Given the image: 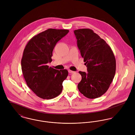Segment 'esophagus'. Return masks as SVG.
Masks as SVG:
<instances>
[{
  "instance_id": "esophagus-1",
  "label": "esophagus",
  "mask_w": 135,
  "mask_h": 135,
  "mask_svg": "<svg viewBox=\"0 0 135 135\" xmlns=\"http://www.w3.org/2000/svg\"><path fill=\"white\" fill-rule=\"evenodd\" d=\"M68 72H69V73H71V74H73V73H74L75 72L74 71H73L70 70H68Z\"/></svg>"
}]
</instances>
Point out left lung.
Returning <instances> with one entry per match:
<instances>
[{
	"label": "left lung",
	"instance_id": "1",
	"mask_svg": "<svg viewBox=\"0 0 135 135\" xmlns=\"http://www.w3.org/2000/svg\"><path fill=\"white\" fill-rule=\"evenodd\" d=\"M77 46L87 68L79 71L81 80L77 85L80 93L89 99L103 95L112 83L116 71L115 56L104 40L89 28L75 30Z\"/></svg>",
	"mask_w": 135,
	"mask_h": 135
}]
</instances>
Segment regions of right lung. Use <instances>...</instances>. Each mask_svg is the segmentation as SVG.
<instances>
[{
	"instance_id": "obj_1",
	"label": "right lung",
	"mask_w": 135,
	"mask_h": 135,
	"mask_svg": "<svg viewBox=\"0 0 135 135\" xmlns=\"http://www.w3.org/2000/svg\"><path fill=\"white\" fill-rule=\"evenodd\" d=\"M69 31L49 28L33 36L26 44L21 60L23 77L28 87L44 99H51L62 92L66 70L59 71L47 65L52 61L53 50L58 41Z\"/></svg>"
}]
</instances>
